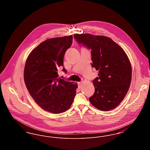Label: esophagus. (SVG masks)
Masks as SVG:
<instances>
[{"label":"esophagus","mask_w":150,"mask_h":150,"mask_svg":"<svg viewBox=\"0 0 150 150\" xmlns=\"http://www.w3.org/2000/svg\"><path fill=\"white\" fill-rule=\"evenodd\" d=\"M78 87L79 88H81V82H78Z\"/></svg>","instance_id":"34e87169"}]
</instances>
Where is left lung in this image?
<instances>
[{"label":"left lung","mask_w":150,"mask_h":150,"mask_svg":"<svg viewBox=\"0 0 150 150\" xmlns=\"http://www.w3.org/2000/svg\"><path fill=\"white\" fill-rule=\"evenodd\" d=\"M79 43L91 49L92 66L98 70L93 80L95 92L89 100L97 109L108 111L117 107L128 91L132 66L124 50L111 38L90 34H75Z\"/></svg>","instance_id":"left-lung-1"}]
</instances>
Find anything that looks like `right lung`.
<instances>
[{"mask_svg":"<svg viewBox=\"0 0 150 150\" xmlns=\"http://www.w3.org/2000/svg\"><path fill=\"white\" fill-rule=\"evenodd\" d=\"M72 43V35L50 38L29 54L23 78L30 96L42 109L59 114L71 107L78 84L58 78V69L64 66L66 51ZM66 72L64 68L62 70Z\"/></svg>","mask_w":150,"mask_h":150,"instance_id":"right-lung-1","label":"right lung"}]
</instances>
